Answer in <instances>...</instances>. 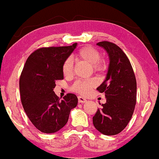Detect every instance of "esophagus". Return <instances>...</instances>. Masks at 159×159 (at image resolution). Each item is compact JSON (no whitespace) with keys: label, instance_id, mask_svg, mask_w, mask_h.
I'll use <instances>...</instances> for the list:
<instances>
[{"label":"esophagus","instance_id":"obj_1","mask_svg":"<svg viewBox=\"0 0 159 159\" xmlns=\"http://www.w3.org/2000/svg\"><path fill=\"white\" fill-rule=\"evenodd\" d=\"M87 101V100L84 97H82V96H78V102L81 103H84Z\"/></svg>","mask_w":159,"mask_h":159}]
</instances>
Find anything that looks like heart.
I'll list each match as a JSON object with an SVG mask.
<instances>
[{
    "mask_svg": "<svg viewBox=\"0 0 159 159\" xmlns=\"http://www.w3.org/2000/svg\"><path fill=\"white\" fill-rule=\"evenodd\" d=\"M77 58L80 60L89 64L92 65L93 70L95 72H101L105 70V65L102 61H100V53L96 48L91 46H85L81 48L77 53ZM62 70L65 77L70 78L73 75V61L70 58H68L63 62L62 66ZM97 84L96 79H89L84 81V80H78L75 81L71 86V90L75 93H78L81 95H86L90 92V90L94 88Z\"/></svg>",
    "mask_w": 159,
    "mask_h": 159,
    "instance_id": "b5f03b06",
    "label": "heart"
}]
</instances>
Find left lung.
Returning <instances> with one entry per match:
<instances>
[{"label": "left lung", "mask_w": 159, "mask_h": 159, "mask_svg": "<svg viewBox=\"0 0 159 159\" xmlns=\"http://www.w3.org/2000/svg\"><path fill=\"white\" fill-rule=\"evenodd\" d=\"M110 63L106 79L96 89L105 93L106 103L93 118L95 128L103 134L112 136L121 133L131 120L136 102V81L126 55L117 44L100 41Z\"/></svg>", "instance_id": "obj_1"}]
</instances>
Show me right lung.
I'll return each instance as SVG.
<instances>
[{"instance_id":"1","label":"right lung","mask_w":159,"mask_h":159,"mask_svg":"<svg viewBox=\"0 0 159 159\" xmlns=\"http://www.w3.org/2000/svg\"><path fill=\"white\" fill-rule=\"evenodd\" d=\"M77 46L37 49L26 59L19 79L23 109L32 124L44 133H54L66 124L70 112L78 104L76 95L68 93L60 100L53 89L63 79L62 66Z\"/></svg>"}]
</instances>
